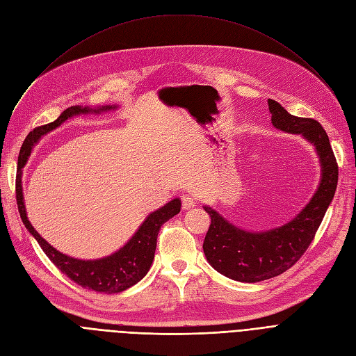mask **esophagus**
Segmentation results:
<instances>
[{"label": "esophagus", "instance_id": "esophagus-1", "mask_svg": "<svg viewBox=\"0 0 356 356\" xmlns=\"http://www.w3.org/2000/svg\"><path fill=\"white\" fill-rule=\"evenodd\" d=\"M181 207H183V209H191V208L196 207V202H195V199L192 196L183 195L181 196Z\"/></svg>", "mask_w": 356, "mask_h": 356}]
</instances>
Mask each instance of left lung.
<instances>
[{
    "label": "left lung",
    "mask_w": 356,
    "mask_h": 356,
    "mask_svg": "<svg viewBox=\"0 0 356 356\" xmlns=\"http://www.w3.org/2000/svg\"><path fill=\"white\" fill-rule=\"evenodd\" d=\"M268 109L277 129L300 134L314 145L322 175L317 191L300 213L274 229H241L211 207H203L211 216V227L203 241L204 257L218 273L241 283L263 282L293 267L309 248L338 186V163L323 127L312 118L289 114L273 99H268Z\"/></svg>",
    "instance_id": "8db88e82"
}]
</instances>
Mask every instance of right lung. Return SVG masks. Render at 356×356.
Wrapping results in <instances>:
<instances>
[{"instance_id": "right-lung-1", "label": "right lung", "mask_w": 356, "mask_h": 356, "mask_svg": "<svg viewBox=\"0 0 356 356\" xmlns=\"http://www.w3.org/2000/svg\"><path fill=\"white\" fill-rule=\"evenodd\" d=\"M117 105H106V106H79L74 105L65 109L60 117L46 125L34 128L27 138L23 143L20 149V157H18V173L15 181V195H17V204L18 212H20L22 220L29 229V232L39 242L42 250L50 258L51 263L58 267L63 274H66L74 283L82 286L83 289L114 294L121 293L129 287L137 284L140 280L148 273L149 267L153 264L154 252L157 247V235L164 222H167L175 215L180 212L181 202L179 197L165 203L160 209L149 213L145 220L141 223V227L137 232L131 236L127 244L104 258L98 259H78L69 257L60 251L51 247L46 239L40 236L33 225L30 223L26 212L24 196H23V183L22 175L23 167L26 165L29 156L31 154V149L34 144L39 143V140L46 136L50 131L60 127L66 120L76 117V115H86V114H99V112L117 109Z\"/></svg>"}]
</instances>
